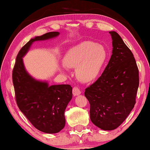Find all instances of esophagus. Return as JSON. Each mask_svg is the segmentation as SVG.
Masks as SVG:
<instances>
[{"mask_svg":"<svg viewBox=\"0 0 150 150\" xmlns=\"http://www.w3.org/2000/svg\"><path fill=\"white\" fill-rule=\"evenodd\" d=\"M72 93L74 94V96H79L81 93V91L79 87H74L72 89Z\"/></svg>","mask_w":150,"mask_h":150,"instance_id":"34e87169","label":"esophagus"}]
</instances>
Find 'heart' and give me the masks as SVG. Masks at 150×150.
I'll list each match as a JSON object with an SVG mask.
<instances>
[{"label":"heart","instance_id":"obj_1","mask_svg":"<svg viewBox=\"0 0 150 150\" xmlns=\"http://www.w3.org/2000/svg\"><path fill=\"white\" fill-rule=\"evenodd\" d=\"M108 58V51L105 47L87 41L69 49L63 58V64L70 68L76 67L78 79L84 83H89L98 77Z\"/></svg>","mask_w":150,"mask_h":150}]
</instances>
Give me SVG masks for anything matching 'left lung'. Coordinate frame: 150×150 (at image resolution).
Here are the masks:
<instances>
[{"mask_svg": "<svg viewBox=\"0 0 150 150\" xmlns=\"http://www.w3.org/2000/svg\"><path fill=\"white\" fill-rule=\"evenodd\" d=\"M112 54L103 73L85 89L90 119L104 130H114L126 120L136 103L139 69L132 52L115 31H110Z\"/></svg>", "mask_w": 150, "mask_h": 150, "instance_id": "1", "label": "left lung"}]
</instances>
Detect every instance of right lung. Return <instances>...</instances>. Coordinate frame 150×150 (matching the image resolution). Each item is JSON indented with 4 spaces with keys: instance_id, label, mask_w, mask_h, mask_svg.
Instances as JSON below:
<instances>
[{
    "instance_id": "obj_1",
    "label": "right lung",
    "mask_w": 150,
    "mask_h": 150,
    "mask_svg": "<svg viewBox=\"0 0 150 150\" xmlns=\"http://www.w3.org/2000/svg\"><path fill=\"white\" fill-rule=\"evenodd\" d=\"M59 34L49 32L26 43L18 53L12 73L18 108L35 128L48 134L57 133L64 128V112L72 97V88L69 85L48 86L46 82L33 79L24 69L22 58L33 42L54 38Z\"/></svg>"
}]
</instances>
